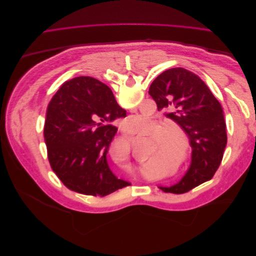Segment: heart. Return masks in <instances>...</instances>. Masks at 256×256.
<instances>
[{
	"label": "heart",
	"instance_id": "obj_1",
	"mask_svg": "<svg viewBox=\"0 0 256 256\" xmlns=\"http://www.w3.org/2000/svg\"><path fill=\"white\" fill-rule=\"evenodd\" d=\"M150 126V130L147 131L146 134L148 136H152L154 134L157 132L160 128L157 122H152V120L142 118V116H132V118H129L126 122L125 125V130L128 134H138V132H143V131ZM154 140L156 142L152 145V150L150 152L148 156H147V161L142 166H141V171L143 175L145 176H150L152 174L154 168H156V160H154L156 158V154L158 152H162L164 154H168V156H174V154L177 152V147L175 144H173L171 141L168 140L166 134V130H160L159 132L154 135ZM153 161L152 162L151 160ZM114 162L120 168H122V171H129V170L132 168V160H131V150L130 147H124V150L122 152L116 154Z\"/></svg>",
	"mask_w": 256,
	"mask_h": 256
}]
</instances>
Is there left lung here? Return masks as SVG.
I'll use <instances>...</instances> for the list:
<instances>
[{
	"mask_svg": "<svg viewBox=\"0 0 256 256\" xmlns=\"http://www.w3.org/2000/svg\"><path fill=\"white\" fill-rule=\"evenodd\" d=\"M148 94L158 111L175 120L189 136L192 164L180 182L159 187L164 192L182 194L210 180L218 170L228 136L220 102L200 76L187 69L171 68L152 81Z\"/></svg>",
	"mask_w": 256,
	"mask_h": 256,
	"instance_id": "1",
	"label": "left lung"
}]
</instances>
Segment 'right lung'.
Returning <instances> with one entry per match:
<instances>
[{"instance_id": "right-lung-1", "label": "right lung", "mask_w": 256, "mask_h": 256, "mask_svg": "<svg viewBox=\"0 0 256 256\" xmlns=\"http://www.w3.org/2000/svg\"><path fill=\"white\" fill-rule=\"evenodd\" d=\"M109 86L92 76H76L60 85L46 113L44 138L51 168L66 187L85 196H104L130 186L118 180L106 154L125 118Z\"/></svg>"}]
</instances>
